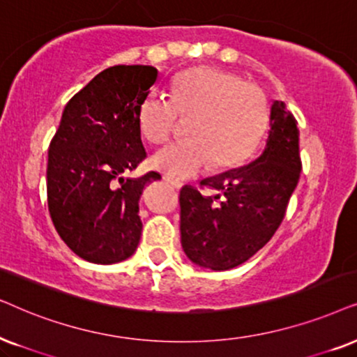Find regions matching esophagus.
<instances>
[{"mask_svg":"<svg viewBox=\"0 0 357 357\" xmlns=\"http://www.w3.org/2000/svg\"><path fill=\"white\" fill-rule=\"evenodd\" d=\"M165 181L168 183V184H171V186H173L174 189H181V188H183V183H181V181H178V179L169 178V176H165Z\"/></svg>","mask_w":357,"mask_h":357,"instance_id":"obj_1","label":"esophagus"}]
</instances>
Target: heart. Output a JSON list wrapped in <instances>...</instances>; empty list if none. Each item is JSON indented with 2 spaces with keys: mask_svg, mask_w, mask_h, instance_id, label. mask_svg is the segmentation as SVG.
<instances>
[{
  "mask_svg": "<svg viewBox=\"0 0 357 357\" xmlns=\"http://www.w3.org/2000/svg\"><path fill=\"white\" fill-rule=\"evenodd\" d=\"M142 135L163 144L189 119V139L174 142L151 156V165L176 179L196 176L212 163L230 168L243 161L263 135L268 102L255 84L230 71L197 66L174 79L171 99L146 96L139 106Z\"/></svg>",
  "mask_w": 357,
  "mask_h": 357,
  "instance_id": "b5f03b06",
  "label": "heart"
}]
</instances>
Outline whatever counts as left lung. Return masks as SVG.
Returning a JSON list of instances; mask_svg holds the SVG:
<instances>
[{
  "instance_id": "left-lung-1",
  "label": "left lung",
  "mask_w": 357,
  "mask_h": 357,
  "mask_svg": "<svg viewBox=\"0 0 357 357\" xmlns=\"http://www.w3.org/2000/svg\"><path fill=\"white\" fill-rule=\"evenodd\" d=\"M301 169L296 117L282 101H273L268 140L258 158L201 181L222 193V202L220 194L211 197L192 186L181 189V245L188 258L213 271L248 261L281 225Z\"/></svg>"
}]
</instances>
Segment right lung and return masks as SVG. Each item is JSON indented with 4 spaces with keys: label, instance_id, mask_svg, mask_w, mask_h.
I'll list each match as a JSON object with an SVG mask.
<instances>
[{
    "label": "right lung",
    "instance_id": "obj_1",
    "mask_svg": "<svg viewBox=\"0 0 357 357\" xmlns=\"http://www.w3.org/2000/svg\"><path fill=\"white\" fill-rule=\"evenodd\" d=\"M156 78L158 70L149 65L101 71L70 99L50 142L52 222L66 246L89 263H121L139 246V199L161 176L150 171L123 178V173L146 156L137 114Z\"/></svg>",
    "mask_w": 357,
    "mask_h": 357
}]
</instances>
